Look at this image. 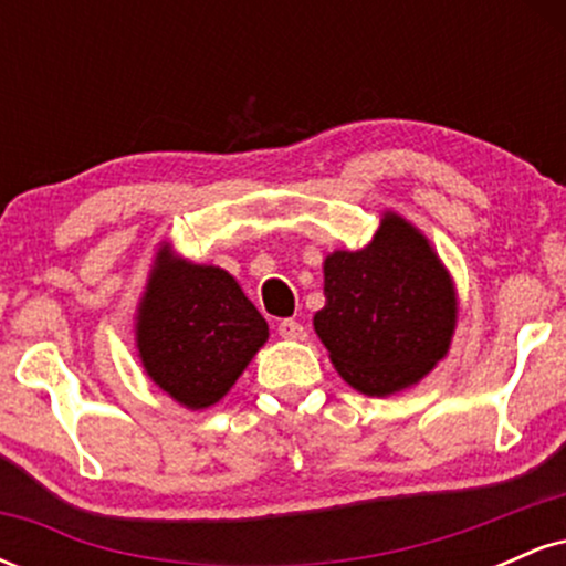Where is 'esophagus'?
<instances>
[{"label": "esophagus", "mask_w": 566, "mask_h": 566, "mask_svg": "<svg viewBox=\"0 0 566 566\" xmlns=\"http://www.w3.org/2000/svg\"><path fill=\"white\" fill-rule=\"evenodd\" d=\"M279 335H282L284 340H295V343H301V340H305V337H308V333H305L303 324L295 322V319H282V322H279Z\"/></svg>", "instance_id": "esophagus-1"}]
</instances>
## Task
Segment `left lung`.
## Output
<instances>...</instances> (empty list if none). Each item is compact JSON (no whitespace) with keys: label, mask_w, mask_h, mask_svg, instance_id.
Segmentation results:
<instances>
[{"label":"left lung","mask_w":566,"mask_h":566,"mask_svg":"<svg viewBox=\"0 0 566 566\" xmlns=\"http://www.w3.org/2000/svg\"><path fill=\"white\" fill-rule=\"evenodd\" d=\"M314 329L340 378L367 396L415 386L450 350L458 295L428 239L386 212L373 242L324 258Z\"/></svg>","instance_id":"left-lung-1"}]
</instances>
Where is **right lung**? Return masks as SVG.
Here are the masks:
<instances>
[{
  "label": "right lung",
  "mask_w": 566,
  "mask_h": 566,
  "mask_svg": "<svg viewBox=\"0 0 566 566\" xmlns=\"http://www.w3.org/2000/svg\"><path fill=\"white\" fill-rule=\"evenodd\" d=\"M269 340V324L218 265L175 258L161 244L135 316L143 369L188 409L223 399Z\"/></svg>",
  "instance_id": "obj_1"
}]
</instances>
